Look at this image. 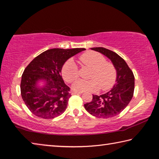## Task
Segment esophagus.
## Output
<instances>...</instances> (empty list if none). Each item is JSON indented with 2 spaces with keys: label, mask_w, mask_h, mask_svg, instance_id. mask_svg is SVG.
<instances>
[{
  "label": "esophagus",
  "mask_w": 159,
  "mask_h": 159,
  "mask_svg": "<svg viewBox=\"0 0 159 159\" xmlns=\"http://www.w3.org/2000/svg\"><path fill=\"white\" fill-rule=\"evenodd\" d=\"M83 92H77V91H72V94H82Z\"/></svg>",
  "instance_id": "34e87169"
}]
</instances>
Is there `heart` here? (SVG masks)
Wrapping results in <instances>:
<instances>
[{
	"label": "heart",
	"instance_id": "1",
	"mask_svg": "<svg viewBox=\"0 0 159 159\" xmlns=\"http://www.w3.org/2000/svg\"><path fill=\"white\" fill-rule=\"evenodd\" d=\"M79 60L83 65L92 68L90 75L91 79L76 80L72 85L73 90L77 92H96L100 88L107 90L113 87L117 78L116 69L111 61H106L104 55L94 51H88L80 56ZM61 73L67 82H74L79 78V67L73 60H69L64 64Z\"/></svg>",
	"mask_w": 159,
	"mask_h": 159
}]
</instances>
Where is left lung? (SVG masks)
Wrapping results in <instances>:
<instances>
[{
  "mask_svg": "<svg viewBox=\"0 0 159 159\" xmlns=\"http://www.w3.org/2000/svg\"><path fill=\"white\" fill-rule=\"evenodd\" d=\"M91 49L103 54L111 60L117 71L116 83L108 93L93 95V100L84 104L89 114L98 118H109L119 114L133 98L134 77L133 71L123 59L113 51L104 48Z\"/></svg>",
  "mask_w": 159,
  "mask_h": 159,
  "instance_id": "obj_1",
  "label": "left lung"
}]
</instances>
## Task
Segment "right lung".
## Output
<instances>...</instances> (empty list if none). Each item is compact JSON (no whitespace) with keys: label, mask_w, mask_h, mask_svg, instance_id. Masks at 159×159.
Returning <instances> with one entry per match:
<instances>
[{"label":"right lung","mask_w":159,"mask_h":159,"mask_svg":"<svg viewBox=\"0 0 159 159\" xmlns=\"http://www.w3.org/2000/svg\"><path fill=\"white\" fill-rule=\"evenodd\" d=\"M85 50L53 48L40 54L28 64L21 76L20 90L23 101L31 113L44 119L64 113L71 93L61 77V68L69 58ZM39 79L47 80L45 87H37Z\"/></svg>","instance_id":"1"}]
</instances>
